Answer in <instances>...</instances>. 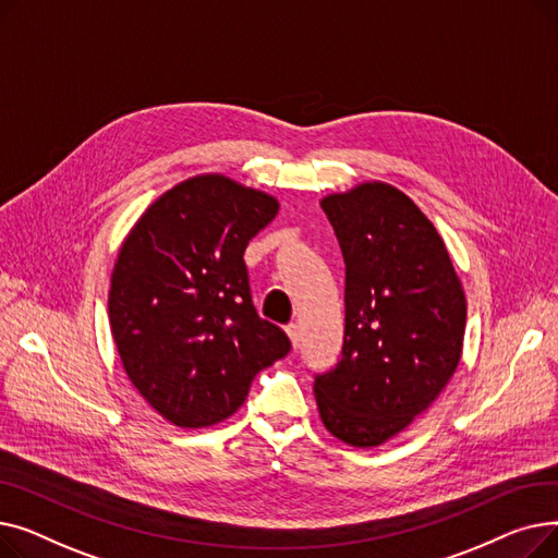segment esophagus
I'll list each match as a JSON object with an SVG mask.
<instances>
[{
    "label": "esophagus",
    "mask_w": 558,
    "mask_h": 558,
    "mask_svg": "<svg viewBox=\"0 0 558 558\" xmlns=\"http://www.w3.org/2000/svg\"><path fill=\"white\" fill-rule=\"evenodd\" d=\"M287 335H289V341H291V345H294V348H299V345H301V328H299L296 324L287 326Z\"/></svg>",
    "instance_id": "esophagus-1"
}]
</instances>
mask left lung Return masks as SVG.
<instances>
[{"instance_id":"obj_1","label":"left lung","mask_w":558,"mask_h":558,"mask_svg":"<svg viewBox=\"0 0 558 558\" xmlns=\"http://www.w3.org/2000/svg\"><path fill=\"white\" fill-rule=\"evenodd\" d=\"M345 262L339 364L314 379L318 416L353 448L414 423L452 379L465 294L434 223L398 187L366 181L320 198Z\"/></svg>"}]
</instances>
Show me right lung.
<instances>
[{
    "mask_svg": "<svg viewBox=\"0 0 558 558\" xmlns=\"http://www.w3.org/2000/svg\"><path fill=\"white\" fill-rule=\"evenodd\" d=\"M280 210L223 173L160 194L124 238L108 318L137 393L175 427H210L244 404L253 377L289 353L251 303L244 251Z\"/></svg>",
    "mask_w": 558,
    "mask_h": 558,
    "instance_id": "1",
    "label": "right lung"
}]
</instances>
